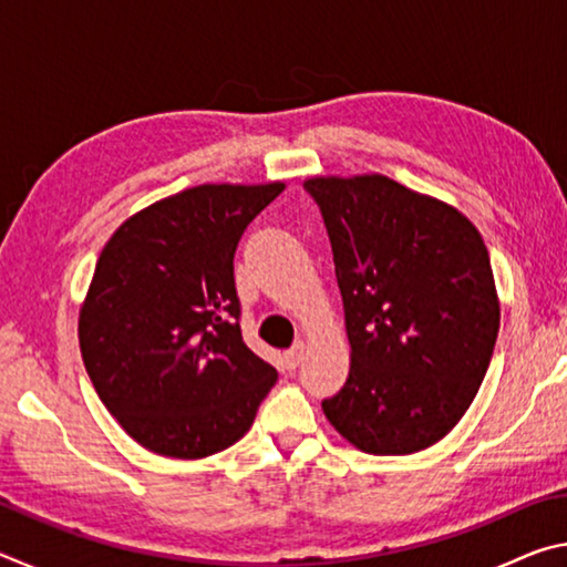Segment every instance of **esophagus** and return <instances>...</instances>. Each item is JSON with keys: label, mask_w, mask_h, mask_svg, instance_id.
Returning a JSON list of instances; mask_svg holds the SVG:
<instances>
[{"label": "esophagus", "mask_w": 567, "mask_h": 567, "mask_svg": "<svg viewBox=\"0 0 567 567\" xmlns=\"http://www.w3.org/2000/svg\"><path fill=\"white\" fill-rule=\"evenodd\" d=\"M302 360H305V344L302 342L292 344V348L285 352V362H287V368H290V370H295Z\"/></svg>", "instance_id": "obj_1"}]
</instances>
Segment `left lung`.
Returning <instances> with one entry per match:
<instances>
[{"mask_svg": "<svg viewBox=\"0 0 567 567\" xmlns=\"http://www.w3.org/2000/svg\"><path fill=\"white\" fill-rule=\"evenodd\" d=\"M332 245L350 375L322 400L370 455H410L465 415L491 364L501 305L465 215L382 175L305 182Z\"/></svg>", "mask_w": 567, "mask_h": 567, "instance_id": "left-lung-1", "label": "left lung"}]
</instances>
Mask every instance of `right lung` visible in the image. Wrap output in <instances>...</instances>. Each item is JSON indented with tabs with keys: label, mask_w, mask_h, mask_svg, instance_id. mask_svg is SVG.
Returning <instances> with one entry per match:
<instances>
[{
	"label": "right lung",
	"mask_w": 567,
	"mask_h": 567,
	"mask_svg": "<svg viewBox=\"0 0 567 567\" xmlns=\"http://www.w3.org/2000/svg\"><path fill=\"white\" fill-rule=\"evenodd\" d=\"M282 189L189 187L102 249L80 310L82 360L104 408L152 453L197 460L235 445L277 382L239 330L235 249Z\"/></svg>",
	"instance_id": "obj_1"
}]
</instances>
